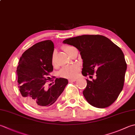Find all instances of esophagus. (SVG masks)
I'll list each match as a JSON object with an SVG mask.
<instances>
[{
  "mask_svg": "<svg viewBox=\"0 0 135 135\" xmlns=\"http://www.w3.org/2000/svg\"><path fill=\"white\" fill-rule=\"evenodd\" d=\"M76 81L75 79H71V80H69L68 81H69V83H73V82H75Z\"/></svg>",
  "mask_w": 135,
  "mask_h": 135,
  "instance_id": "obj_1",
  "label": "esophagus"
}]
</instances>
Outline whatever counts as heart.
<instances>
[{"label":"heart","instance_id":"1","mask_svg":"<svg viewBox=\"0 0 135 135\" xmlns=\"http://www.w3.org/2000/svg\"><path fill=\"white\" fill-rule=\"evenodd\" d=\"M73 47L72 46H64L63 47L64 51L67 52V54H70V52L71 51ZM51 62L52 65H55V56L54 53L52 54L51 57ZM80 71V68L78 66L76 65H66L63 67L61 69L59 73V75L61 77L68 78V79H73L75 78L76 76H77L78 74Z\"/></svg>","mask_w":135,"mask_h":135}]
</instances>
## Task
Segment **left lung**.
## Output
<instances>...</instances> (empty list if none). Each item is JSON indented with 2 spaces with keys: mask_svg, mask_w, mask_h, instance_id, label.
Listing matches in <instances>:
<instances>
[{
  "mask_svg": "<svg viewBox=\"0 0 135 135\" xmlns=\"http://www.w3.org/2000/svg\"><path fill=\"white\" fill-rule=\"evenodd\" d=\"M63 43L80 51L83 75L93 78L96 73L95 80H86L83 95L87 102L98 108L111 105L122 90L127 68L121 49L106 37L98 34L67 38Z\"/></svg>",
  "mask_w": 135,
  "mask_h": 135,
  "instance_id": "1",
  "label": "left lung"
}]
</instances>
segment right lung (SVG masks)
Returning <instances> with one entry per match:
<instances>
[{
	"label": "right lung",
	"mask_w": 135,
	"mask_h": 135,
	"mask_svg": "<svg viewBox=\"0 0 135 135\" xmlns=\"http://www.w3.org/2000/svg\"><path fill=\"white\" fill-rule=\"evenodd\" d=\"M53 51L52 41L45 40L27 49L19 59L16 80L25 101L33 108L43 109L51 106L68 83L67 79L60 78L55 79L52 86H46L50 80L48 76L53 71Z\"/></svg>",
	"instance_id": "right-lung-1"
}]
</instances>
